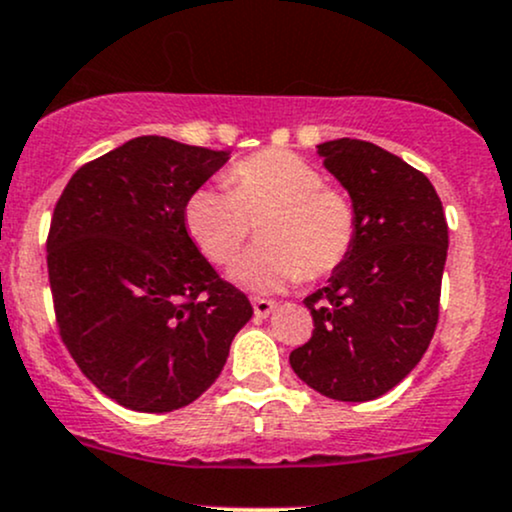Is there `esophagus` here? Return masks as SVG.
I'll use <instances>...</instances> for the list:
<instances>
[{
	"mask_svg": "<svg viewBox=\"0 0 512 512\" xmlns=\"http://www.w3.org/2000/svg\"><path fill=\"white\" fill-rule=\"evenodd\" d=\"M275 309V302L273 300H263V297H256L254 300V312H256V317H261V319H266L268 314H271Z\"/></svg>",
	"mask_w": 512,
	"mask_h": 512,
	"instance_id": "obj_1",
	"label": "esophagus"
}]
</instances>
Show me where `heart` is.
Masks as SVG:
<instances>
[{
	"label": "heart",
	"instance_id": "b5f03b06",
	"mask_svg": "<svg viewBox=\"0 0 512 512\" xmlns=\"http://www.w3.org/2000/svg\"><path fill=\"white\" fill-rule=\"evenodd\" d=\"M225 188L188 195L183 225L212 266H229L258 222V239L232 278L251 292H275L343 266L358 239V208L307 159L263 149L227 171Z\"/></svg>",
	"mask_w": 512,
	"mask_h": 512
}]
</instances>
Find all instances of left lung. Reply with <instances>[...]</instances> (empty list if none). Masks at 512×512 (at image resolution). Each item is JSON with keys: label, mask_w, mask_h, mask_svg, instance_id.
<instances>
[{"label": "left lung", "mask_w": 512, "mask_h": 512, "mask_svg": "<svg viewBox=\"0 0 512 512\" xmlns=\"http://www.w3.org/2000/svg\"><path fill=\"white\" fill-rule=\"evenodd\" d=\"M317 149L358 208V239L304 297L314 331L290 365L329 399L370 401L421 363L438 326L445 212L428 176L387 149L350 137Z\"/></svg>", "instance_id": "left-lung-1"}]
</instances>
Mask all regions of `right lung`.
Listing matches in <instances>:
<instances>
[{
	"instance_id": "obj_1",
	"label": "right lung",
	"mask_w": 512,
	"mask_h": 512,
	"mask_svg": "<svg viewBox=\"0 0 512 512\" xmlns=\"http://www.w3.org/2000/svg\"><path fill=\"white\" fill-rule=\"evenodd\" d=\"M227 159L135 137L84 164L57 200L48 275L62 343L125 409L166 413L198 399L254 314L183 225L188 195Z\"/></svg>"
}]
</instances>
